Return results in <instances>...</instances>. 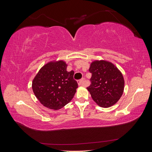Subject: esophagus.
I'll return each instance as SVG.
<instances>
[{
    "instance_id": "esophagus-1",
    "label": "esophagus",
    "mask_w": 152,
    "mask_h": 152,
    "mask_svg": "<svg viewBox=\"0 0 152 152\" xmlns=\"http://www.w3.org/2000/svg\"><path fill=\"white\" fill-rule=\"evenodd\" d=\"M84 84V80L83 79H81L80 80L78 81V84H79V86H82Z\"/></svg>"
}]
</instances>
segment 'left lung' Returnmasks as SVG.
Returning <instances> with one entry per match:
<instances>
[{
    "label": "left lung",
    "instance_id": "obj_1",
    "mask_svg": "<svg viewBox=\"0 0 152 152\" xmlns=\"http://www.w3.org/2000/svg\"><path fill=\"white\" fill-rule=\"evenodd\" d=\"M92 73L91 84L87 90L98 106L108 108L120 99L124 89V79L121 72L111 62L94 60L89 69Z\"/></svg>",
    "mask_w": 152,
    "mask_h": 152
}]
</instances>
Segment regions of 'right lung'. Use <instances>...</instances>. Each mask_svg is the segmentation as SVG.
Listing matches in <instances>:
<instances>
[{
  "label": "right lung",
  "mask_w": 152,
  "mask_h": 152,
  "mask_svg": "<svg viewBox=\"0 0 152 152\" xmlns=\"http://www.w3.org/2000/svg\"><path fill=\"white\" fill-rule=\"evenodd\" d=\"M63 60L49 61L41 68L32 81V90L40 103L48 108L61 109L73 99L78 87L74 72L66 70Z\"/></svg>",
  "instance_id": "right-lung-1"
}]
</instances>
